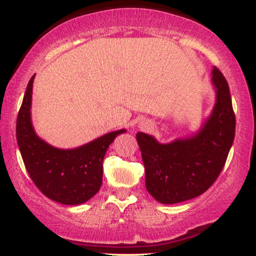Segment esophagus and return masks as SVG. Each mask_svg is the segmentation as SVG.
I'll return each mask as SVG.
<instances>
[{
  "label": "esophagus",
  "mask_w": 256,
  "mask_h": 256,
  "mask_svg": "<svg viewBox=\"0 0 256 256\" xmlns=\"http://www.w3.org/2000/svg\"><path fill=\"white\" fill-rule=\"evenodd\" d=\"M150 126H152V124L149 122H146V120H143V122H140V128H143V130H148Z\"/></svg>",
  "instance_id": "esophagus-1"
}]
</instances>
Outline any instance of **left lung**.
<instances>
[{
    "label": "left lung",
    "instance_id": "obj_1",
    "mask_svg": "<svg viewBox=\"0 0 256 256\" xmlns=\"http://www.w3.org/2000/svg\"><path fill=\"white\" fill-rule=\"evenodd\" d=\"M216 104L198 132L160 143L144 132L136 138L146 168V188L156 201L173 204L204 194L222 172L234 138L236 118L228 84L212 70Z\"/></svg>",
    "mask_w": 256,
    "mask_h": 256
}]
</instances>
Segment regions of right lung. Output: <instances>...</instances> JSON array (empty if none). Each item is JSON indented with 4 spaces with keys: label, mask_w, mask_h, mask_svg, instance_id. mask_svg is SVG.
Wrapping results in <instances>:
<instances>
[{
    "label": "right lung",
    "mask_w": 256,
    "mask_h": 256,
    "mask_svg": "<svg viewBox=\"0 0 256 256\" xmlns=\"http://www.w3.org/2000/svg\"><path fill=\"white\" fill-rule=\"evenodd\" d=\"M28 82L16 119V140L25 167L34 183L46 198L62 204H80L101 188L102 161L114 138L125 128L112 131L73 149H60L43 140L31 120L32 86Z\"/></svg>",
    "instance_id": "1"
}]
</instances>
